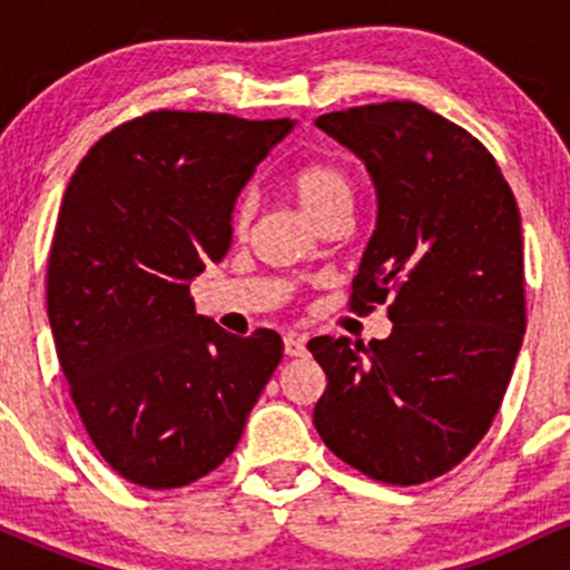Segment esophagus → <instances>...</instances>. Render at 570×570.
<instances>
[{"mask_svg": "<svg viewBox=\"0 0 570 570\" xmlns=\"http://www.w3.org/2000/svg\"><path fill=\"white\" fill-rule=\"evenodd\" d=\"M284 353L286 356H305V337L297 332H289L284 337Z\"/></svg>", "mask_w": 570, "mask_h": 570, "instance_id": "1", "label": "esophagus"}]
</instances>
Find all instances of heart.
<instances>
[{
    "mask_svg": "<svg viewBox=\"0 0 570 570\" xmlns=\"http://www.w3.org/2000/svg\"><path fill=\"white\" fill-rule=\"evenodd\" d=\"M286 189L297 206L311 217L313 222L324 219L326 214L337 212V208H351L353 187L348 174L335 163H307V166L297 168L286 181ZM252 217V200L244 198L235 208L233 225L235 230H244Z\"/></svg>",
    "mask_w": 570,
    "mask_h": 570,
    "instance_id": "b5f03b06",
    "label": "heart"
}]
</instances>
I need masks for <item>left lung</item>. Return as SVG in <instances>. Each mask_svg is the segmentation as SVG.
Segmentation results:
<instances>
[{"label":"left lung","mask_w":570,"mask_h":570,"mask_svg":"<svg viewBox=\"0 0 570 570\" xmlns=\"http://www.w3.org/2000/svg\"><path fill=\"white\" fill-rule=\"evenodd\" d=\"M316 128L375 187L351 305L391 294L394 330L307 343L326 375L313 426L362 474L417 485L472 453L507 394L525 335L520 212L493 155L421 104L330 112Z\"/></svg>","instance_id":"8db88e82"}]
</instances>
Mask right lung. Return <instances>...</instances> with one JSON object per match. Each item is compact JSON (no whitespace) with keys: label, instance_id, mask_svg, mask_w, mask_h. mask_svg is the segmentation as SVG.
<instances>
[{"label":"right lung","instance_id":"obj_1","mask_svg":"<svg viewBox=\"0 0 570 570\" xmlns=\"http://www.w3.org/2000/svg\"><path fill=\"white\" fill-rule=\"evenodd\" d=\"M297 120L149 112L85 155L58 212L48 316L90 440L134 485L181 488L233 453L278 367L200 316L189 284L233 244V212Z\"/></svg>","mask_w":570,"mask_h":570}]
</instances>
